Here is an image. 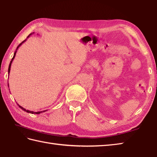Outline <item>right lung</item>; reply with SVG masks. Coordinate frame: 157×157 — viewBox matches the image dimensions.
Returning a JSON list of instances; mask_svg holds the SVG:
<instances>
[{"instance_id": "1", "label": "right lung", "mask_w": 157, "mask_h": 157, "mask_svg": "<svg viewBox=\"0 0 157 157\" xmlns=\"http://www.w3.org/2000/svg\"><path fill=\"white\" fill-rule=\"evenodd\" d=\"M32 35V33H31L30 35H29V36L27 37V38H29V37H30V35ZM26 40V39L25 40H24L23 42H22V43H20L18 46H17V48H16V51H15V52H14V54H13V58H12V59H11V62H10V66H9V68H8V75H10V70H11V63H12V61H13V59L15 58V56H16V52H17V50L18 49V48L19 47L22 45V44L25 42V41ZM8 87H9V83H8ZM17 103V102H16ZM17 105L19 106V107L20 108V109H22L23 111H26V112H27V113H32V114H40V113H42V112H45L46 111H37V112H34V111H29V110H26V109H25V108H23L22 106H21L20 105H19L18 104H17Z\"/></svg>"}]
</instances>
